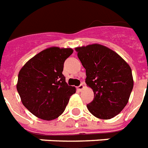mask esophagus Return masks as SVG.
<instances>
[{"label":"esophagus","mask_w":148,"mask_h":148,"mask_svg":"<svg viewBox=\"0 0 148 148\" xmlns=\"http://www.w3.org/2000/svg\"><path fill=\"white\" fill-rule=\"evenodd\" d=\"M84 88V86L83 84H81V85L78 86V87H77V89H78L79 91H81V90H83Z\"/></svg>","instance_id":"obj_1"}]
</instances>
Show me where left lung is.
<instances>
[{"label":"left lung","mask_w":148,"mask_h":148,"mask_svg":"<svg viewBox=\"0 0 148 148\" xmlns=\"http://www.w3.org/2000/svg\"><path fill=\"white\" fill-rule=\"evenodd\" d=\"M86 69L87 86L95 97L87 105L95 117L108 120L121 113L129 101L134 87L131 67L108 47L93 44L75 48Z\"/></svg>","instance_id":"left-lung-1"}]
</instances>
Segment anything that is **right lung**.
Returning <instances> with one entry per match:
<instances>
[{
    "mask_svg": "<svg viewBox=\"0 0 148 148\" xmlns=\"http://www.w3.org/2000/svg\"><path fill=\"white\" fill-rule=\"evenodd\" d=\"M72 48L48 47L31 58L20 70L17 90L22 103L38 118L51 121L64 111L76 88L67 85L64 63Z\"/></svg>",
    "mask_w": 148,
    "mask_h": 148,
    "instance_id": "right-lung-1",
    "label": "right lung"
}]
</instances>
